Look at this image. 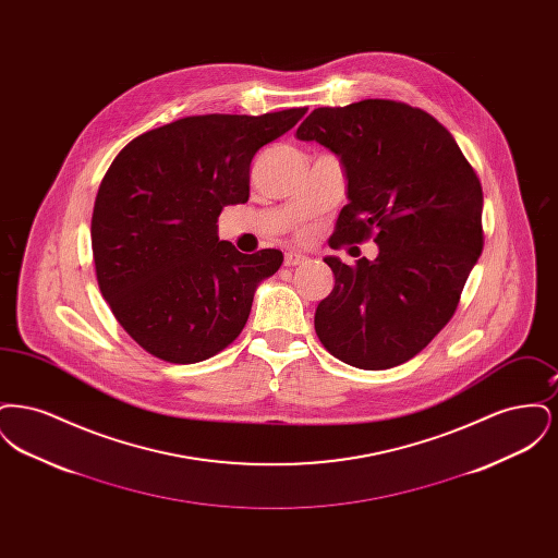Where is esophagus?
<instances>
[{
  "label": "esophagus",
  "instance_id": "obj_1",
  "mask_svg": "<svg viewBox=\"0 0 558 558\" xmlns=\"http://www.w3.org/2000/svg\"><path fill=\"white\" fill-rule=\"evenodd\" d=\"M310 257L307 255H303V253H296V251H289L287 255H284V266H301V264H305Z\"/></svg>",
  "mask_w": 558,
  "mask_h": 558
}]
</instances>
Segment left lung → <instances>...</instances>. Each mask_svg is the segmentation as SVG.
Returning a JSON list of instances; mask_svg holds the SVG:
<instances>
[{"label":"left lung","mask_w":558,"mask_h":558,"mask_svg":"<svg viewBox=\"0 0 558 558\" xmlns=\"http://www.w3.org/2000/svg\"><path fill=\"white\" fill-rule=\"evenodd\" d=\"M296 137L345 167L349 205L328 244H378L374 262L324 259L335 289L318 303L316 335L349 366H399L450 322L483 251L477 173L435 117L396 100L316 108Z\"/></svg>","instance_id":"left-lung-1"}]
</instances>
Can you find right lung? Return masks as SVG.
<instances>
[{
  "instance_id": "obj_1",
  "label": "right lung",
  "mask_w": 558,
  "mask_h": 558,
  "mask_svg": "<svg viewBox=\"0 0 558 558\" xmlns=\"http://www.w3.org/2000/svg\"><path fill=\"white\" fill-rule=\"evenodd\" d=\"M305 112L186 117L137 135L108 167L92 215L96 278L150 355L196 364L242 332L255 289L284 257L240 253L217 236V217L248 201L251 160Z\"/></svg>"
}]
</instances>
